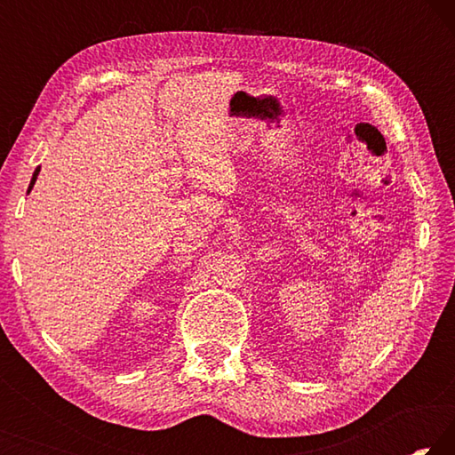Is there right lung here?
<instances>
[{
  "label": "right lung",
  "mask_w": 455,
  "mask_h": 455,
  "mask_svg": "<svg viewBox=\"0 0 455 455\" xmlns=\"http://www.w3.org/2000/svg\"><path fill=\"white\" fill-rule=\"evenodd\" d=\"M37 174H40V166H37L36 168V171H34V176H32V182H29V190H32L34 188V184H36V180H37ZM28 190V192H29Z\"/></svg>",
  "instance_id": "add662e5"
}]
</instances>
